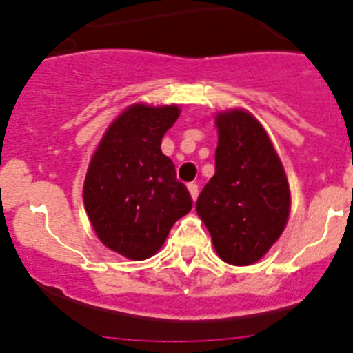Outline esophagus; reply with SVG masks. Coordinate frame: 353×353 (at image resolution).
Returning <instances> with one entry per match:
<instances>
[{
    "label": "esophagus",
    "mask_w": 353,
    "mask_h": 353,
    "mask_svg": "<svg viewBox=\"0 0 353 353\" xmlns=\"http://www.w3.org/2000/svg\"><path fill=\"white\" fill-rule=\"evenodd\" d=\"M187 189H189V192H191V198L194 199L196 201V198H198V194H199V187H198V183H189V185H187Z\"/></svg>",
    "instance_id": "esophagus-1"
}]
</instances>
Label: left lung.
Masks as SVG:
<instances>
[{
    "mask_svg": "<svg viewBox=\"0 0 353 353\" xmlns=\"http://www.w3.org/2000/svg\"><path fill=\"white\" fill-rule=\"evenodd\" d=\"M219 141L215 174L196 212L226 263H256L281 236L290 214V185L269 134L242 109L215 117Z\"/></svg>",
    "mask_w": 353,
    "mask_h": 353,
    "instance_id": "1",
    "label": "left lung"
}]
</instances>
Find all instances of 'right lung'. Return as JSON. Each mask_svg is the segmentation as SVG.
Returning a JSON list of instances; mask_svg holds the SVG:
<instances>
[{
  "instance_id": "1",
  "label": "right lung",
  "mask_w": 353,
  "mask_h": 353,
  "mask_svg": "<svg viewBox=\"0 0 353 353\" xmlns=\"http://www.w3.org/2000/svg\"><path fill=\"white\" fill-rule=\"evenodd\" d=\"M179 114V105H130L90 161L83 187L90 223L105 248L130 260L154 256L192 208L191 194L161 150Z\"/></svg>"
}]
</instances>
